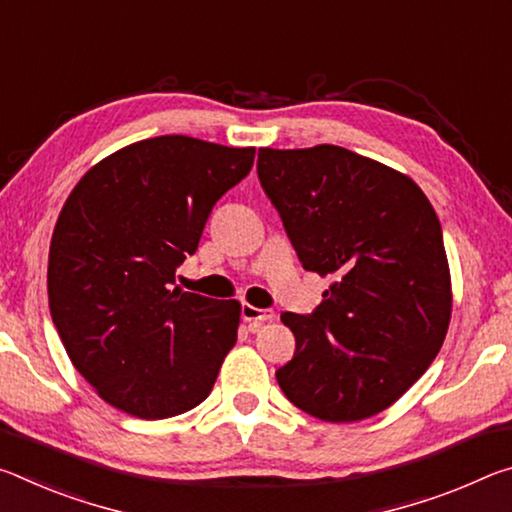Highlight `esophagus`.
Instances as JSON below:
<instances>
[{"label":"esophagus","instance_id":"34e87169","mask_svg":"<svg viewBox=\"0 0 512 512\" xmlns=\"http://www.w3.org/2000/svg\"><path fill=\"white\" fill-rule=\"evenodd\" d=\"M241 318H244L246 323L253 325V329H257L262 323H271L275 314H273V309H257L253 305H244L241 307Z\"/></svg>","mask_w":512,"mask_h":512}]
</instances>
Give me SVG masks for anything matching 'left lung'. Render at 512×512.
<instances>
[{
    "instance_id": "1",
    "label": "left lung",
    "mask_w": 512,
    "mask_h": 512,
    "mask_svg": "<svg viewBox=\"0 0 512 512\" xmlns=\"http://www.w3.org/2000/svg\"><path fill=\"white\" fill-rule=\"evenodd\" d=\"M257 173L305 271L332 284L275 372L287 400L325 422L377 415L443 348L452 277L443 230L409 176L334 144L259 149Z\"/></svg>"
}]
</instances>
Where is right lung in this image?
Segmentation results:
<instances>
[{
  "label": "right lung",
  "instance_id": "obj_1",
  "mask_svg": "<svg viewBox=\"0 0 512 512\" xmlns=\"http://www.w3.org/2000/svg\"><path fill=\"white\" fill-rule=\"evenodd\" d=\"M253 160V146L151 137L94 164L67 196L49 246L51 320L115 409L162 420L210 395L241 305L173 289V277Z\"/></svg>",
  "mask_w": 512,
  "mask_h": 512
}]
</instances>
